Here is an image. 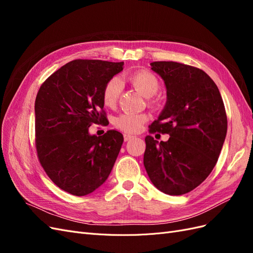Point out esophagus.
<instances>
[{
    "label": "esophagus",
    "mask_w": 253,
    "mask_h": 253,
    "mask_svg": "<svg viewBox=\"0 0 253 253\" xmlns=\"http://www.w3.org/2000/svg\"><path fill=\"white\" fill-rule=\"evenodd\" d=\"M133 138H134V136L129 135V134H125V135H124L125 141H128V140H131V139H133Z\"/></svg>",
    "instance_id": "esophagus-1"
}]
</instances>
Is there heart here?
<instances>
[{"label": "heart", "instance_id": "obj_1", "mask_svg": "<svg viewBox=\"0 0 253 253\" xmlns=\"http://www.w3.org/2000/svg\"><path fill=\"white\" fill-rule=\"evenodd\" d=\"M126 81L134 87L143 97L149 99V104L154 105L156 100L154 95L160 88V82L154 74L149 71L139 70L124 76L120 80L118 78H112L104 84L102 89V101L104 105L113 108L116 105L121 91V82ZM149 120V115L145 113L132 114L124 113L114 119V126L119 131L125 133H137L140 131L141 126Z\"/></svg>", "mask_w": 253, "mask_h": 253}]
</instances>
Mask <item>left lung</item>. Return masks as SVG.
<instances>
[{
	"label": "left lung",
	"mask_w": 253,
	"mask_h": 253,
	"mask_svg": "<svg viewBox=\"0 0 253 253\" xmlns=\"http://www.w3.org/2000/svg\"><path fill=\"white\" fill-rule=\"evenodd\" d=\"M151 66L165 81L167 103L149 132L170 138L158 142L145 137L143 165L162 192L186 194L217 163L227 134L225 105L216 84L200 68L173 61H155Z\"/></svg>",
	"instance_id": "obj_1"
}]
</instances>
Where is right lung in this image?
I'll list each match as a JSON object with an SVG mask.
<instances>
[{
  "mask_svg": "<svg viewBox=\"0 0 253 253\" xmlns=\"http://www.w3.org/2000/svg\"><path fill=\"white\" fill-rule=\"evenodd\" d=\"M124 62L77 59L45 80L35 102L38 159L45 173L65 192L87 195L109 177L124 136L108 131L89 135L88 127L106 126L104 84L122 71Z\"/></svg>",
  "mask_w": 253,
  "mask_h": 253,
  "instance_id": "add662e5",
  "label": "right lung"
}]
</instances>
